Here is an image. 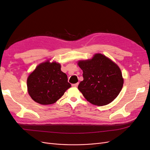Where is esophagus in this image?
Instances as JSON below:
<instances>
[{
    "mask_svg": "<svg viewBox=\"0 0 150 150\" xmlns=\"http://www.w3.org/2000/svg\"><path fill=\"white\" fill-rule=\"evenodd\" d=\"M78 84H79L78 83H76V84H72V87H78Z\"/></svg>",
    "mask_w": 150,
    "mask_h": 150,
    "instance_id": "34e87169",
    "label": "esophagus"
}]
</instances>
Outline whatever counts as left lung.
I'll return each instance as SVG.
<instances>
[{
    "label": "left lung",
    "mask_w": 150,
    "mask_h": 150,
    "mask_svg": "<svg viewBox=\"0 0 150 150\" xmlns=\"http://www.w3.org/2000/svg\"><path fill=\"white\" fill-rule=\"evenodd\" d=\"M83 81L78 89L89 103L97 106L110 103L118 96L123 86L121 71L116 64L101 54L89 60L80 61Z\"/></svg>",
    "instance_id": "1"
}]
</instances>
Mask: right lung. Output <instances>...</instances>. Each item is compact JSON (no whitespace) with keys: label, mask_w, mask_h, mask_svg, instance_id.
Returning <instances> with one entry per match:
<instances>
[{"label":"right lung","mask_w":150,"mask_h":150,"mask_svg":"<svg viewBox=\"0 0 150 150\" xmlns=\"http://www.w3.org/2000/svg\"><path fill=\"white\" fill-rule=\"evenodd\" d=\"M27 86L32 99L44 105L56 102L71 86L61 65L49 61L39 64L29 76Z\"/></svg>","instance_id":"add662e5"}]
</instances>
